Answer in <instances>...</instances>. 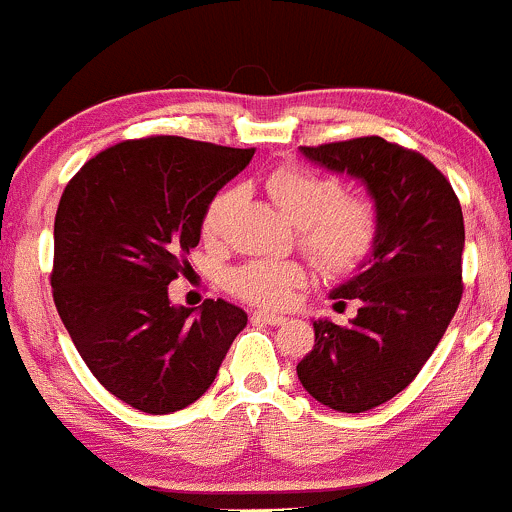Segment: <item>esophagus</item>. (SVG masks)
<instances>
[{
	"label": "esophagus",
	"instance_id": "esophagus-1",
	"mask_svg": "<svg viewBox=\"0 0 512 512\" xmlns=\"http://www.w3.org/2000/svg\"><path fill=\"white\" fill-rule=\"evenodd\" d=\"M251 320H256V323L281 325V323H286V315H281V313H271V310H256V313L251 315Z\"/></svg>",
	"mask_w": 512,
	"mask_h": 512
}]
</instances>
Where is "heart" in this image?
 <instances>
[{
    "instance_id": "1",
    "label": "heart",
    "mask_w": 512,
    "mask_h": 512,
    "mask_svg": "<svg viewBox=\"0 0 512 512\" xmlns=\"http://www.w3.org/2000/svg\"><path fill=\"white\" fill-rule=\"evenodd\" d=\"M266 189L283 217L300 229L305 251L325 271H350L372 251L379 229L377 209L365 197H345L337 179L283 165L266 177ZM234 197V189H224L209 202L202 219L207 239L221 231ZM303 283V266L293 261H251L229 278L231 291L261 305L288 303Z\"/></svg>"
}]
</instances>
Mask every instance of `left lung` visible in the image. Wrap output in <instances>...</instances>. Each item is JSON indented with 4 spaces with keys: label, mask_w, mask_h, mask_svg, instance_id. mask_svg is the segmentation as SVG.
Returning a JSON list of instances; mask_svg holds the SVG:
<instances>
[{
    "label": "left lung",
    "mask_w": 512,
    "mask_h": 512,
    "mask_svg": "<svg viewBox=\"0 0 512 512\" xmlns=\"http://www.w3.org/2000/svg\"><path fill=\"white\" fill-rule=\"evenodd\" d=\"M300 155L360 182L379 229L355 276L330 291L333 308L357 300V315L345 328L313 320L315 345L295 370L325 407L370 412L419 374L461 303V204L426 157L377 135L300 147Z\"/></svg>",
    "instance_id": "left-lung-1"
}]
</instances>
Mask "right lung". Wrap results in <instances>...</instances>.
Segmentation results:
<instances>
[{
	"label": "right lung",
	"instance_id": "add662e5",
	"mask_svg": "<svg viewBox=\"0 0 512 512\" xmlns=\"http://www.w3.org/2000/svg\"><path fill=\"white\" fill-rule=\"evenodd\" d=\"M254 157L177 135L108 147L66 184L54 224V303L93 377L145 414L197 402L249 315L175 305L167 286L209 202Z\"/></svg>",
	"mask_w": 512,
	"mask_h": 512
}]
</instances>
